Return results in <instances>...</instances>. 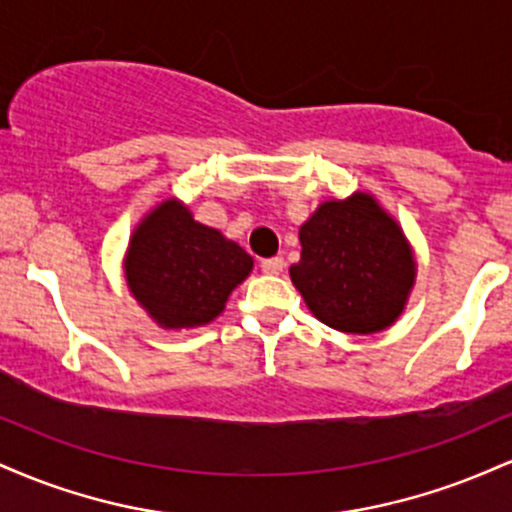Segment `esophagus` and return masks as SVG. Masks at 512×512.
<instances>
[{"label": "esophagus", "mask_w": 512, "mask_h": 512, "mask_svg": "<svg viewBox=\"0 0 512 512\" xmlns=\"http://www.w3.org/2000/svg\"><path fill=\"white\" fill-rule=\"evenodd\" d=\"M264 274H281L284 272V257H267L260 262Z\"/></svg>", "instance_id": "obj_1"}]
</instances>
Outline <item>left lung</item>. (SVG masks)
I'll return each instance as SVG.
<instances>
[{
  "mask_svg": "<svg viewBox=\"0 0 512 512\" xmlns=\"http://www.w3.org/2000/svg\"><path fill=\"white\" fill-rule=\"evenodd\" d=\"M301 260L289 269L305 305L327 327L383 332L402 315L416 262L399 223L370 197L330 199L303 223Z\"/></svg>",
  "mask_w": 512,
  "mask_h": 512,
  "instance_id": "obj_1",
  "label": "left lung"
}]
</instances>
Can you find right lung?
<instances>
[{
  "instance_id": "right-lung-1",
  "label": "right lung",
  "mask_w": 512,
  "mask_h": 512,
  "mask_svg": "<svg viewBox=\"0 0 512 512\" xmlns=\"http://www.w3.org/2000/svg\"><path fill=\"white\" fill-rule=\"evenodd\" d=\"M252 272V257L216 228L166 199L134 228L125 255L127 286L166 330L209 325Z\"/></svg>"
}]
</instances>
